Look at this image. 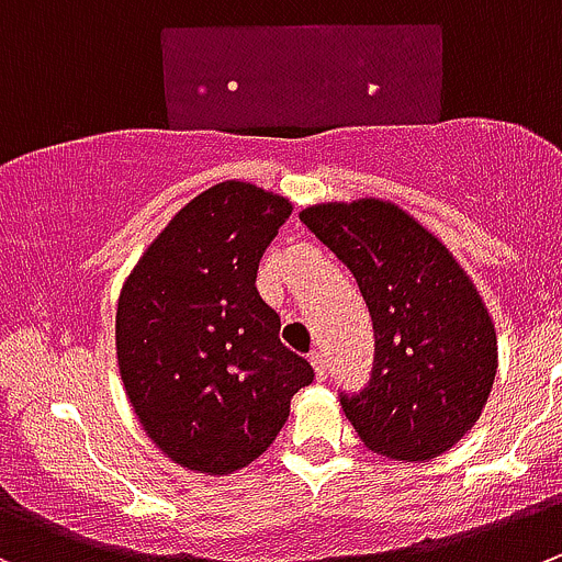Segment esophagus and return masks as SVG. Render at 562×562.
<instances>
[{
  "instance_id": "esophagus-1",
  "label": "esophagus",
  "mask_w": 562,
  "mask_h": 562,
  "mask_svg": "<svg viewBox=\"0 0 562 562\" xmlns=\"http://www.w3.org/2000/svg\"><path fill=\"white\" fill-rule=\"evenodd\" d=\"M308 361H312L314 367V375H317V381H323L325 375H328V364H325V356L319 350H314L312 356H308Z\"/></svg>"
}]
</instances>
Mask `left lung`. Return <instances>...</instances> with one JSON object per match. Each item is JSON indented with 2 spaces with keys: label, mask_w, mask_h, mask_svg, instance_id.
<instances>
[{
  "label": "left lung",
  "mask_w": 562,
  "mask_h": 562,
  "mask_svg": "<svg viewBox=\"0 0 562 562\" xmlns=\"http://www.w3.org/2000/svg\"><path fill=\"white\" fill-rule=\"evenodd\" d=\"M301 221L352 272L372 317L370 381L339 392L347 419L381 456L438 458L480 419L494 386L488 308L450 250L394 204H319Z\"/></svg>",
  "instance_id": "obj_1"
}]
</instances>
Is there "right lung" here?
<instances>
[{
  "instance_id": "1",
  "label": "right lung",
  "mask_w": 562,
  "mask_h": 562,
  "mask_svg": "<svg viewBox=\"0 0 562 562\" xmlns=\"http://www.w3.org/2000/svg\"><path fill=\"white\" fill-rule=\"evenodd\" d=\"M292 215L286 198L223 181L192 198L126 278L117 367L148 438L181 467L228 474L256 461L314 381L281 345L256 292L259 259Z\"/></svg>"
}]
</instances>
